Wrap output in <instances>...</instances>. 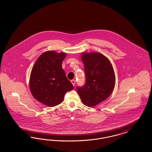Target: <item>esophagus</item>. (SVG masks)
Returning <instances> with one entry per match:
<instances>
[{
  "label": "esophagus",
  "mask_w": 152,
  "mask_h": 152,
  "mask_svg": "<svg viewBox=\"0 0 152 152\" xmlns=\"http://www.w3.org/2000/svg\"><path fill=\"white\" fill-rule=\"evenodd\" d=\"M71 83H72L73 86H75V83H76V80H71Z\"/></svg>",
  "instance_id": "1"
}]
</instances>
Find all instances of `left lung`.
I'll use <instances>...</instances> for the list:
<instances>
[{"label":"left lung","mask_w":152,"mask_h":152,"mask_svg":"<svg viewBox=\"0 0 152 152\" xmlns=\"http://www.w3.org/2000/svg\"><path fill=\"white\" fill-rule=\"evenodd\" d=\"M81 60L84 65L86 83L77 88L83 102L94 107L112 94L115 85V75L112 65L100 53H84Z\"/></svg>","instance_id":"8db88e82"}]
</instances>
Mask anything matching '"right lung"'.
<instances>
[{
    "label": "right lung",
    "instance_id": "obj_1",
    "mask_svg": "<svg viewBox=\"0 0 152 152\" xmlns=\"http://www.w3.org/2000/svg\"><path fill=\"white\" fill-rule=\"evenodd\" d=\"M66 55L63 52L47 51L39 57L32 68L31 92L35 99L48 107L61 103L65 94L73 89L61 66Z\"/></svg>",
    "mask_w": 152,
    "mask_h": 152
}]
</instances>
